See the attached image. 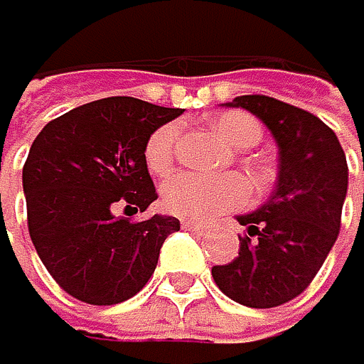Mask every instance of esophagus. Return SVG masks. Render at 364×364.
<instances>
[{"instance_id":"34e87169","label":"esophagus","mask_w":364,"mask_h":364,"mask_svg":"<svg viewBox=\"0 0 364 364\" xmlns=\"http://www.w3.org/2000/svg\"><path fill=\"white\" fill-rule=\"evenodd\" d=\"M182 228L189 230V232H193V235H207V225L196 223V221H182Z\"/></svg>"}]
</instances>
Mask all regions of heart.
I'll use <instances>...</instances> for the list:
<instances>
[{
	"instance_id": "heart-1",
	"label": "heart",
	"mask_w": 364,
	"mask_h": 364,
	"mask_svg": "<svg viewBox=\"0 0 364 364\" xmlns=\"http://www.w3.org/2000/svg\"><path fill=\"white\" fill-rule=\"evenodd\" d=\"M212 129L223 143L239 150L253 148L262 139L259 122L246 114H221L212 118ZM178 125H161L152 132L143 148V159L152 175L168 173L178 148ZM248 203V184L239 175H198L175 173L161 184L164 210L189 218V221H210L225 212L242 210Z\"/></svg>"
}]
</instances>
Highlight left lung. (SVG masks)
<instances>
[{
    "label": "left lung",
    "mask_w": 364,
    "mask_h": 364,
    "mask_svg": "<svg viewBox=\"0 0 364 364\" xmlns=\"http://www.w3.org/2000/svg\"><path fill=\"white\" fill-rule=\"evenodd\" d=\"M228 107L257 116L278 143V182L244 225L239 255L214 267L225 296L248 308H276L306 291L340 235L349 184L346 157L335 132L310 111L269 95H242Z\"/></svg>",
    "instance_id": "left-lung-1"
}]
</instances>
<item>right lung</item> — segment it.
<instances>
[{"instance_id":"1","label":"right lung","mask_w":364,"mask_h":364,"mask_svg":"<svg viewBox=\"0 0 364 364\" xmlns=\"http://www.w3.org/2000/svg\"><path fill=\"white\" fill-rule=\"evenodd\" d=\"M182 109L105 97L50 120L22 168L26 225L58 287L90 306H116L146 287L180 221L154 214L143 148Z\"/></svg>"}]
</instances>
